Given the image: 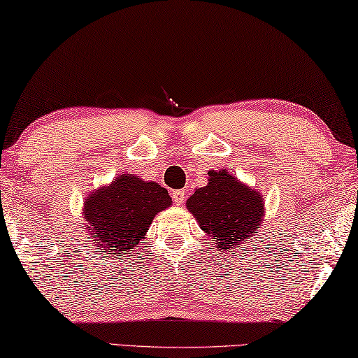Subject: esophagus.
I'll list each match as a JSON object with an SVG mask.
<instances>
[{
    "instance_id": "obj_1",
    "label": "esophagus",
    "mask_w": 358,
    "mask_h": 358,
    "mask_svg": "<svg viewBox=\"0 0 358 358\" xmlns=\"http://www.w3.org/2000/svg\"><path fill=\"white\" fill-rule=\"evenodd\" d=\"M173 200L178 203V205H182L184 200H185V192L184 190H173Z\"/></svg>"
}]
</instances>
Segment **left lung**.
Masks as SVG:
<instances>
[{"instance_id":"8db88e82","label":"left lung","mask_w":358,"mask_h":358,"mask_svg":"<svg viewBox=\"0 0 358 358\" xmlns=\"http://www.w3.org/2000/svg\"><path fill=\"white\" fill-rule=\"evenodd\" d=\"M189 210L217 250L230 251L250 243L264 221V198L227 169L208 173V184L187 200Z\"/></svg>"}]
</instances>
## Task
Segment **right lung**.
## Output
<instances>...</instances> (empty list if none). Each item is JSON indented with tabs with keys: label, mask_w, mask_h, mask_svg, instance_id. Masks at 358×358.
I'll use <instances>...</instances> for the list:
<instances>
[{
	"label": "right lung",
	"mask_w": 358,
	"mask_h": 358,
	"mask_svg": "<svg viewBox=\"0 0 358 358\" xmlns=\"http://www.w3.org/2000/svg\"><path fill=\"white\" fill-rule=\"evenodd\" d=\"M168 190L136 174H122L86 196L85 227L90 238L110 255H131L147 236V230L160 211L171 206Z\"/></svg>",
	"instance_id": "add662e5"
}]
</instances>
